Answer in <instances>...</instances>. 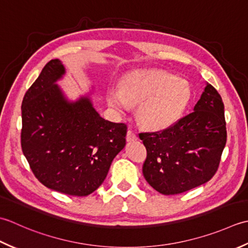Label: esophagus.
Segmentation results:
<instances>
[{"label": "esophagus", "instance_id": "34e87169", "mask_svg": "<svg viewBox=\"0 0 248 248\" xmlns=\"http://www.w3.org/2000/svg\"><path fill=\"white\" fill-rule=\"evenodd\" d=\"M137 139H138L137 135H136L131 129H128L127 134H126V140H127V141H135Z\"/></svg>", "mask_w": 248, "mask_h": 248}]
</instances>
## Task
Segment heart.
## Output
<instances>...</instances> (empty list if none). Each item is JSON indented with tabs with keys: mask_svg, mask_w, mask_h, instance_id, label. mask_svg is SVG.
<instances>
[{
	"mask_svg": "<svg viewBox=\"0 0 248 248\" xmlns=\"http://www.w3.org/2000/svg\"><path fill=\"white\" fill-rule=\"evenodd\" d=\"M191 97L189 83L163 70H140L126 76L121 90H110L111 108L126 112L138 105L137 119L144 127L160 130L179 121Z\"/></svg>",
	"mask_w": 248,
	"mask_h": 248,
	"instance_id": "b5f03b06",
	"label": "heart"
}]
</instances>
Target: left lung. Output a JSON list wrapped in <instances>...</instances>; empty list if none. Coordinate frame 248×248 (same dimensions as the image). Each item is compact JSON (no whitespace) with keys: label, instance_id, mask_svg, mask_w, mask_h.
I'll return each mask as SVG.
<instances>
[{"label":"left lung","instance_id":"obj_1","mask_svg":"<svg viewBox=\"0 0 248 248\" xmlns=\"http://www.w3.org/2000/svg\"><path fill=\"white\" fill-rule=\"evenodd\" d=\"M139 138L146 149L143 175L158 193L176 195L204 184L218 169L227 141L223 99L208 84L193 112Z\"/></svg>","mask_w":248,"mask_h":248}]
</instances>
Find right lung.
Returning a JSON list of instances; mask_svg holds the SVG:
<instances>
[{
  "label": "right lung",
  "instance_id": "right-lung-1",
  "mask_svg": "<svg viewBox=\"0 0 248 248\" xmlns=\"http://www.w3.org/2000/svg\"><path fill=\"white\" fill-rule=\"evenodd\" d=\"M65 73L51 60L25 93L21 148L46 187L83 197L97 189L126 142L127 126L103 119L90 98L70 103L55 84Z\"/></svg>",
  "mask_w": 248,
  "mask_h": 248
}]
</instances>
